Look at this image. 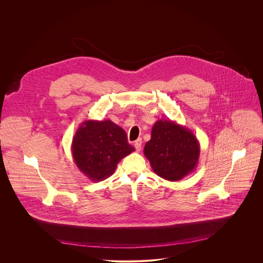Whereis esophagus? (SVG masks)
I'll list each match as a JSON object with an SVG mask.
<instances>
[{"label": "esophagus", "instance_id": "1", "mask_svg": "<svg viewBox=\"0 0 263 263\" xmlns=\"http://www.w3.org/2000/svg\"><path fill=\"white\" fill-rule=\"evenodd\" d=\"M135 148L137 152H140L142 149V139H138L136 142H135Z\"/></svg>", "mask_w": 263, "mask_h": 263}]
</instances>
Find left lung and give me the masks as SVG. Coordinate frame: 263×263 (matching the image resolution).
<instances>
[{
  "instance_id": "8db88e82",
  "label": "left lung",
  "mask_w": 263,
  "mask_h": 263,
  "mask_svg": "<svg viewBox=\"0 0 263 263\" xmlns=\"http://www.w3.org/2000/svg\"><path fill=\"white\" fill-rule=\"evenodd\" d=\"M144 154L154 172L169 181H178L195 169L200 147L187 127L172 120L155 122Z\"/></svg>"
}]
</instances>
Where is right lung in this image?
Instances as JSON below:
<instances>
[{
  "label": "right lung",
  "mask_w": 263,
  "mask_h": 263,
  "mask_svg": "<svg viewBox=\"0 0 263 263\" xmlns=\"http://www.w3.org/2000/svg\"><path fill=\"white\" fill-rule=\"evenodd\" d=\"M71 150L79 170L91 181L99 182L110 177L120 160L135 148L128 144L125 132L106 119L82 122Z\"/></svg>",
  "instance_id": "obj_1"
}]
</instances>
